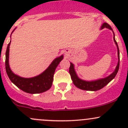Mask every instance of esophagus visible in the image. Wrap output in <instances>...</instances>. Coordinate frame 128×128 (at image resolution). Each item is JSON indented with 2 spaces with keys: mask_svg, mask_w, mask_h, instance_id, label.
Segmentation results:
<instances>
[{
  "mask_svg": "<svg viewBox=\"0 0 128 128\" xmlns=\"http://www.w3.org/2000/svg\"><path fill=\"white\" fill-rule=\"evenodd\" d=\"M67 54H68V52H67V51H65V54L67 55Z\"/></svg>",
  "mask_w": 128,
  "mask_h": 128,
  "instance_id": "34e87169",
  "label": "esophagus"
}]
</instances>
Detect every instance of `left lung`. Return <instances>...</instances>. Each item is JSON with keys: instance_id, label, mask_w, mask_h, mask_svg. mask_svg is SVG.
<instances>
[{"instance_id": "1", "label": "left lung", "mask_w": 128, "mask_h": 128, "mask_svg": "<svg viewBox=\"0 0 128 128\" xmlns=\"http://www.w3.org/2000/svg\"><path fill=\"white\" fill-rule=\"evenodd\" d=\"M104 28H106L110 30L113 32V40H114V42L115 43L116 46L117 50H118V64H117L114 70L107 77H104V78H98L96 80H86L81 79L80 78L78 77L77 76V73H76V70H75V66L74 64L70 62V66L69 68V73H70V77H71V79L73 82L74 84L77 87V88L82 89L84 90H88V91H97V90H100L102 88H104L105 86H106L109 82H110L113 78L115 77L116 76L117 73H118V70H119L120 67V50L119 48H118V44H117L116 41L115 40L114 38V33L113 32V29L112 27L106 23H104L100 27V29H103Z\"/></svg>"}]
</instances>
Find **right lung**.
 Returning a JSON list of instances; mask_svg holds the SVG:
<instances>
[{
  "mask_svg": "<svg viewBox=\"0 0 128 128\" xmlns=\"http://www.w3.org/2000/svg\"><path fill=\"white\" fill-rule=\"evenodd\" d=\"M15 29L14 30L12 33ZM10 42L11 41L7 46L6 52V69L12 82L18 88L28 94H40L48 90L52 86L55 70L60 62L64 58V55L62 54L61 56L54 59L48 68L40 74L30 78H24L14 74L10 69L9 65V51Z\"/></svg>",
  "mask_w": 128,
  "mask_h": 128,
  "instance_id": "obj_1",
  "label": "right lung"
}]
</instances>
